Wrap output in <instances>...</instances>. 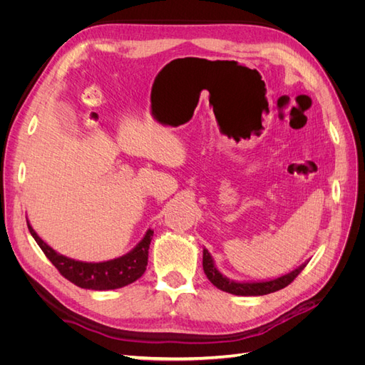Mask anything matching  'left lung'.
I'll return each instance as SVG.
<instances>
[{"label":"left lung","instance_id":"1","mask_svg":"<svg viewBox=\"0 0 365 365\" xmlns=\"http://www.w3.org/2000/svg\"><path fill=\"white\" fill-rule=\"evenodd\" d=\"M309 260H306L304 263H302L300 267L295 268L294 271L280 275L277 279H271V280H262V282H239V280H231L228 279L227 275H224L216 268V263L212 257V254L208 252L207 248L202 250V267H204V272L207 275V279L212 282L217 289L225 291L228 294L233 295H267L271 292H275L279 289H283L284 286H288L298 274L303 271V268L306 267Z\"/></svg>","mask_w":365,"mask_h":365}]
</instances>
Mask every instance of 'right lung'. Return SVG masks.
Wrapping results in <instances>:
<instances>
[{
  "label": "right lung",
  "instance_id": "right-lung-1",
  "mask_svg": "<svg viewBox=\"0 0 365 365\" xmlns=\"http://www.w3.org/2000/svg\"><path fill=\"white\" fill-rule=\"evenodd\" d=\"M27 225L30 235L36 240V244L41 247L48 260L58 268L65 279L77 284L79 288L93 291L118 289L134 283L146 271L149 245L153 236V230L150 228L138 244L123 256L105 262H82L59 254L38 236L29 220Z\"/></svg>",
  "mask_w": 365,
  "mask_h": 365
}]
</instances>
